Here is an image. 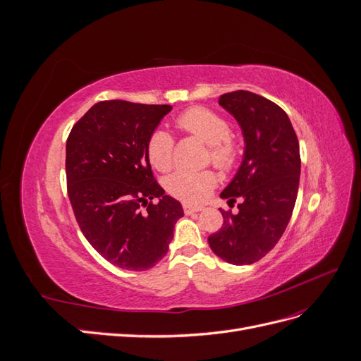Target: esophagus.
Instances as JSON below:
<instances>
[{"label": "esophagus", "mask_w": 361, "mask_h": 361, "mask_svg": "<svg viewBox=\"0 0 361 361\" xmlns=\"http://www.w3.org/2000/svg\"><path fill=\"white\" fill-rule=\"evenodd\" d=\"M203 209H204V207L200 206V204H191V203H185L183 204V212L187 214V215H192V214L200 212Z\"/></svg>", "instance_id": "34e87169"}]
</instances>
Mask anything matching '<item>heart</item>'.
Here are the masks:
<instances>
[{
	"label": "heart",
	"mask_w": 361,
	"mask_h": 361,
	"mask_svg": "<svg viewBox=\"0 0 361 361\" xmlns=\"http://www.w3.org/2000/svg\"><path fill=\"white\" fill-rule=\"evenodd\" d=\"M180 129L209 145L211 159L216 167L231 169L238 157V147L231 137V125L218 113L204 106H195L178 118ZM147 158L159 171H167L173 164V138L169 133L157 129L147 141ZM216 185L215 173L178 171L167 179V191L182 202H202Z\"/></svg>",
	"instance_id": "b5f03b06"
}]
</instances>
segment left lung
<instances>
[{
	"mask_svg": "<svg viewBox=\"0 0 361 361\" xmlns=\"http://www.w3.org/2000/svg\"><path fill=\"white\" fill-rule=\"evenodd\" d=\"M244 138V154L233 179L220 197L238 214L223 209L224 224L207 238L214 253L232 265H250L274 248L292 216L297 200L300 145L288 114L256 93L238 90L220 96Z\"/></svg>",
	"mask_w": 361,
	"mask_h": 361,
	"instance_id": "8db88e82",
	"label": "left lung"
}]
</instances>
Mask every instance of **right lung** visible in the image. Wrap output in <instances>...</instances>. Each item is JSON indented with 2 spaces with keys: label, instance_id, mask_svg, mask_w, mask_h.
I'll return each instance as SVG.
<instances>
[{
  "label": "right lung",
  "instance_id": "right-lung-1",
  "mask_svg": "<svg viewBox=\"0 0 361 361\" xmlns=\"http://www.w3.org/2000/svg\"><path fill=\"white\" fill-rule=\"evenodd\" d=\"M170 105L94 104L66 143L68 194L87 241L105 260L146 271L167 255L180 202L154 180L147 141ZM154 198L158 204H152Z\"/></svg>",
  "mask_w": 361,
  "mask_h": 361
}]
</instances>
